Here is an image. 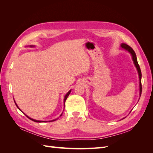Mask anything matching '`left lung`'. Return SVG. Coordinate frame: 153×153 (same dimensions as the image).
Returning a JSON list of instances; mask_svg holds the SVG:
<instances>
[{"instance_id": "1", "label": "left lung", "mask_w": 153, "mask_h": 153, "mask_svg": "<svg viewBox=\"0 0 153 153\" xmlns=\"http://www.w3.org/2000/svg\"><path fill=\"white\" fill-rule=\"evenodd\" d=\"M121 49H123V50L127 51V52H129L131 55V57H132V60H133V63H134V65H135V66L137 68V70L138 74V76H139V89H140V94H140V98L141 93H142V84H141L142 73H141V70H140V66H139V65H138V62H137V56H136L135 52H134V50L130 47H129L128 45L125 44V43H122L121 45ZM130 112H131V111H130ZM124 118H123V119H124Z\"/></svg>"}]
</instances>
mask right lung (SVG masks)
<instances>
[{"label": "right lung", "mask_w": 153, "mask_h": 153, "mask_svg": "<svg viewBox=\"0 0 153 153\" xmlns=\"http://www.w3.org/2000/svg\"><path fill=\"white\" fill-rule=\"evenodd\" d=\"M29 47H34V46H33V45H30L29 46ZM71 90H69L68 92H67V93L66 94V95L65 96H64V104H65V101H66V99H67V98H68V96H69V94H70V92H71ZM14 101H15V104H16V106H17V108H18V109H19L20 111H21V112H22V111L20 110V108H19V107H18V106L17 105V104L16 103V102H15V100H14ZM23 113H24V112H23ZM25 115H26V116L27 117H28L29 119H30V120H32V121H34V122H36V123H42V122H47V121H38V120H36V119H32V118H30V117H29V116H27V115L25 114V113H24ZM62 115V114H61V115H60V116H61V115ZM57 119H58V118L57 119H53V120H52V121H49V122H52V121H56V120Z\"/></svg>", "instance_id": "add662e5"}]
</instances>
